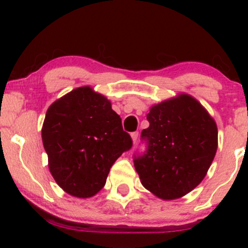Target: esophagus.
Returning <instances> with one entry per match:
<instances>
[{
  "mask_svg": "<svg viewBox=\"0 0 248 248\" xmlns=\"http://www.w3.org/2000/svg\"><path fill=\"white\" fill-rule=\"evenodd\" d=\"M132 139H133L134 143H136V142H138V139H139V133L138 132L132 133Z\"/></svg>",
  "mask_w": 248,
  "mask_h": 248,
  "instance_id": "esophagus-1",
  "label": "esophagus"
}]
</instances>
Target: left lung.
<instances>
[{
  "instance_id": "8db88e82",
  "label": "left lung",
  "mask_w": 248,
  "mask_h": 248,
  "mask_svg": "<svg viewBox=\"0 0 248 248\" xmlns=\"http://www.w3.org/2000/svg\"><path fill=\"white\" fill-rule=\"evenodd\" d=\"M149 127L142 130L143 153L134 166L146 189L162 199L186 195L203 181L217 152V124L187 94L150 108Z\"/></svg>"
}]
</instances>
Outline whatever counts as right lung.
Listing matches in <instances>:
<instances>
[{
  "instance_id": "obj_1",
  "label": "right lung",
  "mask_w": 248,
  "mask_h": 248,
  "mask_svg": "<svg viewBox=\"0 0 248 248\" xmlns=\"http://www.w3.org/2000/svg\"><path fill=\"white\" fill-rule=\"evenodd\" d=\"M42 139L51 175L64 191L79 198L100 191L113 163L133 147L120 115L88 86L51 105Z\"/></svg>"
}]
</instances>
